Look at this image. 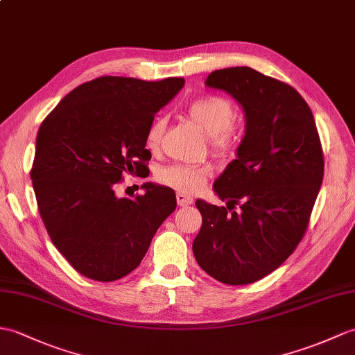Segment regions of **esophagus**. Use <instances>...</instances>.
Segmentation results:
<instances>
[{
    "label": "esophagus",
    "instance_id": "obj_1",
    "mask_svg": "<svg viewBox=\"0 0 355 355\" xmlns=\"http://www.w3.org/2000/svg\"><path fill=\"white\" fill-rule=\"evenodd\" d=\"M177 202L178 205H191L193 202V198L184 192H177Z\"/></svg>",
    "mask_w": 355,
    "mask_h": 355
}]
</instances>
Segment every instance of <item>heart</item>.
I'll use <instances>...</instances> for the list:
<instances>
[{
    "instance_id": "obj_1",
    "label": "heart",
    "mask_w": 355,
    "mask_h": 355,
    "mask_svg": "<svg viewBox=\"0 0 355 355\" xmlns=\"http://www.w3.org/2000/svg\"><path fill=\"white\" fill-rule=\"evenodd\" d=\"M187 116L205 135H209V142L216 153L224 155L233 153L237 145V135L232 125L234 121V107L228 100L220 96L198 98L187 105ZM164 127L166 122L163 118H155L148 127L145 140L150 150H157L160 146ZM209 175V166L172 164L160 171L159 180L163 184L175 187L178 191L198 192Z\"/></svg>"
}]
</instances>
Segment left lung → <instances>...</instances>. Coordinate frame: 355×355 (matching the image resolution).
I'll return each instance as SVG.
<instances>
[{
    "mask_svg": "<svg viewBox=\"0 0 355 355\" xmlns=\"http://www.w3.org/2000/svg\"><path fill=\"white\" fill-rule=\"evenodd\" d=\"M205 86L241 104L245 135L213 184L227 207L196 200L202 225L192 250L218 282L250 284L282 266L306 233L324 178L322 148L309 104L283 81L236 66L213 71Z\"/></svg>",
    "mask_w": 355,
    "mask_h": 355,
    "instance_id": "8db88e82",
    "label": "left lung"
}]
</instances>
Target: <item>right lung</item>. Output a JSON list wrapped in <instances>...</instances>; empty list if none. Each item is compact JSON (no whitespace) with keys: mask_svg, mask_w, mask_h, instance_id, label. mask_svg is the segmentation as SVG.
<instances>
[{"mask_svg":"<svg viewBox=\"0 0 355 355\" xmlns=\"http://www.w3.org/2000/svg\"><path fill=\"white\" fill-rule=\"evenodd\" d=\"M184 78L100 77L80 85L40 123L31 169L39 213L57 250L90 279L114 282L136 269L177 207L172 189L146 181L119 198L122 174L151 159L146 130Z\"/></svg>","mask_w":355,"mask_h":355,"instance_id":"right-lung-1","label":"right lung"}]
</instances>
